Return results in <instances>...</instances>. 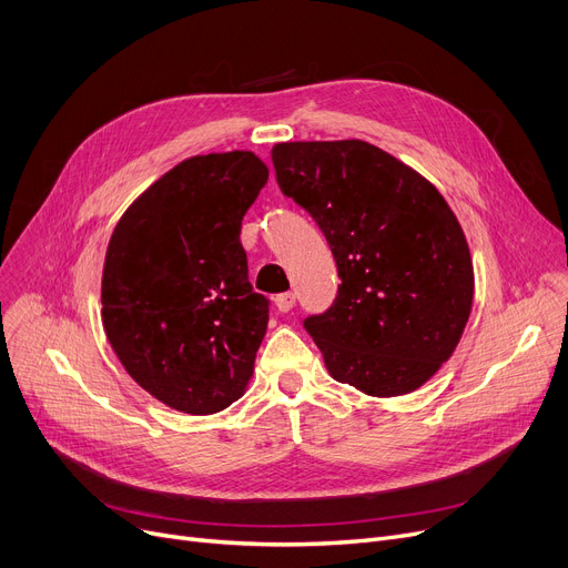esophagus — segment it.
I'll list each match as a JSON object with an SVG mask.
<instances>
[{
	"instance_id": "obj_1",
	"label": "esophagus",
	"mask_w": 568,
	"mask_h": 568,
	"mask_svg": "<svg viewBox=\"0 0 568 568\" xmlns=\"http://www.w3.org/2000/svg\"><path fill=\"white\" fill-rule=\"evenodd\" d=\"M276 308L281 311V313H290L292 308H294V302H296V296H294V292H283V294H278L276 296Z\"/></svg>"
}]
</instances>
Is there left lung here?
Here are the masks:
<instances>
[{"instance_id": "obj_1", "label": "left lung", "mask_w": 568, "mask_h": 568, "mask_svg": "<svg viewBox=\"0 0 568 568\" xmlns=\"http://www.w3.org/2000/svg\"><path fill=\"white\" fill-rule=\"evenodd\" d=\"M272 161L338 266L334 304L304 320L326 368L377 398L419 389L454 354L471 311V257L449 204L364 140L281 142Z\"/></svg>"}]
</instances>
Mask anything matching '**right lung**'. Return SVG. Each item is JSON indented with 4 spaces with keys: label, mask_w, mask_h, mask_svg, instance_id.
Masks as SVG:
<instances>
[{
    "label": "right lung",
    "mask_w": 568,
    "mask_h": 568,
    "mask_svg": "<svg viewBox=\"0 0 568 568\" xmlns=\"http://www.w3.org/2000/svg\"><path fill=\"white\" fill-rule=\"evenodd\" d=\"M268 170L253 152L193 156L119 219L105 253V336L172 409L214 414L244 394L268 322L239 242Z\"/></svg>",
    "instance_id": "add662e5"
}]
</instances>
